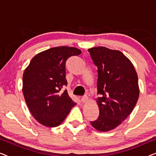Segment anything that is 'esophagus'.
<instances>
[{
    "mask_svg": "<svg viewBox=\"0 0 156 156\" xmlns=\"http://www.w3.org/2000/svg\"><path fill=\"white\" fill-rule=\"evenodd\" d=\"M88 100H89V98L87 95L83 96V97H82V99H81V101H82V103H86V102L88 101Z\"/></svg>",
    "mask_w": 156,
    "mask_h": 156,
    "instance_id": "esophagus-1",
    "label": "esophagus"
}]
</instances>
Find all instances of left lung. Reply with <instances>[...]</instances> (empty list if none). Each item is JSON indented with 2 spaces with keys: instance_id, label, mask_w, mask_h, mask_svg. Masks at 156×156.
I'll return each mask as SVG.
<instances>
[{
  "instance_id": "8db88e82",
  "label": "left lung",
  "mask_w": 156,
  "mask_h": 156,
  "mask_svg": "<svg viewBox=\"0 0 156 156\" xmlns=\"http://www.w3.org/2000/svg\"><path fill=\"white\" fill-rule=\"evenodd\" d=\"M97 67V99L99 116L90 121L98 131H108L132 112L139 97L138 75L131 62L119 50L105 47L88 50Z\"/></svg>"
}]
</instances>
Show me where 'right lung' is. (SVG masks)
I'll return each mask as SVG.
<instances>
[{
  "instance_id": "1",
  "label": "right lung",
  "mask_w": 156,
  "mask_h": 156,
  "mask_svg": "<svg viewBox=\"0 0 156 156\" xmlns=\"http://www.w3.org/2000/svg\"><path fill=\"white\" fill-rule=\"evenodd\" d=\"M81 50L70 47H56L35 55L23 76V92L34 118L47 127L61 124L76 103L69 97L66 63Z\"/></svg>"
}]
</instances>
